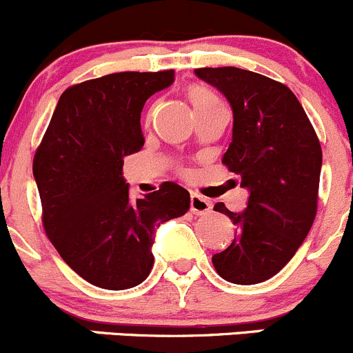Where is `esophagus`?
Instances as JSON below:
<instances>
[{
  "mask_svg": "<svg viewBox=\"0 0 353 353\" xmlns=\"http://www.w3.org/2000/svg\"><path fill=\"white\" fill-rule=\"evenodd\" d=\"M211 211V203L199 194H191V213L196 216H203Z\"/></svg>",
  "mask_w": 353,
  "mask_h": 353,
  "instance_id": "34e87169",
  "label": "esophagus"
}]
</instances>
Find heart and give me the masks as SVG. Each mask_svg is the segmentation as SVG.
Returning a JSON list of instances; mask_svg holds the SVG:
<instances>
[{"label":"heart","mask_w":353,"mask_h":353,"mask_svg":"<svg viewBox=\"0 0 353 353\" xmlns=\"http://www.w3.org/2000/svg\"><path fill=\"white\" fill-rule=\"evenodd\" d=\"M189 99H191L194 110H201L205 108V106L211 105V103L218 101V98L213 94V92H210L205 88H198V86L189 89Z\"/></svg>","instance_id":"heart-1"}]
</instances>
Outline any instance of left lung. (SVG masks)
Returning a JSON list of instances; mask_svg holds the SVG:
<instances>
[{
    "mask_svg": "<svg viewBox=\"0 0 353 353\" xmlns=\"http://www.w3.org/2000/svg\"><path fill=\"white\" fill-rule=\"evenodd\" d=\"M194 72L232 105L233 139L221 162L250 191L243 213L214 205L236 225V235L211 261L228 283H264L291 261L316 216L320 140L294 92L279 81L239 68Z\"/></svg>",
    "mask_w": 353,
    "mask_h": 353,
    "instance_id": "1",
    "label": "left lung"
}]
</instances>
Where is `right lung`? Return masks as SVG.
Masks as SVG:
<instances>
[{
  "instance_id": "right-lung-1",
  "label": "right lung",
  "mask_w": 353,
  "mask_h": 353,
  "mask_svg": "<svg viewBox=\"0 0 353 353\" xmlns=\"http://www.w3.org/2000/svg\"><path fill=\"white\" fill-rule=\"evenodd\" d=\"M174 70L117 72L62 92L33 157L42 223L64 262L110 291L135 288L154 265L159 225L188 213L189 192L174 183L133 201L123 159L145 143L140 114Z\"/></svg>"
}]
</instances>
